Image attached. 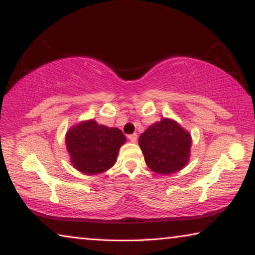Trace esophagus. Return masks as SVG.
Listing matches in <instances>:
<instances>
[{
  "label": "esophagus",
  "instance_id": "34e87169",
  "mask_svg": "<svg viewBox=\"0 0 255 255\" xmlns=\"http://www.w3.org/2000/svg\"><path fill=\"white\" fill-rule=\"evenodd\" d=\"M128 139L131 141V143H135V141L137 140V135L136 133H131V135L128 136Z\"/></svg>",
  "mask_w": 255,
  "mask_h": 255
}]
</instances>
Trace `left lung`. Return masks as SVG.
<instances>
[{
	"instance_id": "8db88e82",
	"label": "left lung",
	"mask_w": 255,
	"mask_h": 255,
	"mask_svg": "<svg viewBox=\"0 0 255 255\" xmlns=\"http://www.w3.org/2000/svg\"><path fill=\"white\" fill-rule=\"evenodd\" d=\"M191 136L172 119L163 118L149 126L138 139L145 162L158 174H172L187 165Z\"/></svg>"
}]
</instances>
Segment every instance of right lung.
I'll use <instances>...</instances> for the list:
<instances>
[{
  "mask_svg": "<svg viewBox=\"0 0 255 255\" xmlns=\"http://www.w3.org/2000/svg\"><path fill=\"white\" fill-rule=\"evenodd\" d=\"M126 136L118 128L86 120L66 132V148L76 170L88 175L102 173L115 165Z\"/></svg>",
  "mask_w": 255,
  "mask_h": 255,
  "instance_id": "1",
  "label": "right lung"
}]
</instances>
